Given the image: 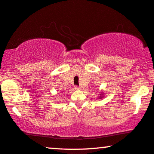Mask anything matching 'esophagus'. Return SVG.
<instances>
[{
    "instance_id": "obj_1",
    "label": "esophagus",
    "mask_w": 154,
    "mask_h": 154,
    "mask_svg": "<svg viewBox=\"0 0 154 154\" xmlns=\"http://www.w3.org/2000/svg\"><path fill=\"white\" fill-rule=\"evenodd\" d=\"M80 88H80L79 86H75V90H79Z\"/></svg>"
}]
</instances>
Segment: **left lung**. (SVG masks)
Wrapping results in <instances>:
<instances>
[{"instance_id": "8db88e82", "label": "left lung", "mask_w": 154, "mask_h": 154, "mask_svg": "<svg viewBox=\"0 0 154 154\" xmlns=\"http://www.w3.org/2000/svg\"><path fill=\"white\" fill-rule=\"evenodd\" d=\"M99 97H98V98H99V99H101L102 98H103V97H104V93H103V92H101L100 93V94L99 95Z\"/></svg>"}]
</instances>
